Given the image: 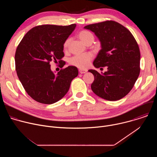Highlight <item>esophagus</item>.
<instances>
[{"instance_id":"obj_1","label":"esophagus","mask_w":157,"mask_h":157,"mask_svg":"<svg viewBox=\"0 0 157 157\" xmlns=\"http://www.w3.org/2000/svg\"><path fill=\"white\" fill-rule=\"evenodd\" d=\"M79 73H81V74H84V73H86V72H87V70H79Z\"/></svg>"}]
</instances>
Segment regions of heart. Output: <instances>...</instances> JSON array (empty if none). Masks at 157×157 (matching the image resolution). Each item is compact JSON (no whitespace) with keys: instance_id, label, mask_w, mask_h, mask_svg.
<instances>
[{"instance_id":"1","label":"heart","mask_w":157,"mask_h":157,"mask_svg":"<svg viewBox=\"0 0 157 157\" xmlns=\"http://www.w3.org/2000/svg\"><path fill=\"white\" fill-rule=\"evenodd\" d=\"M78 36L79 40L86 44L90 42H93L94 40L93 35L87 30L81 31L78 33ZM70 41V38H68L64 41L63 43L64 49L66 50L68 48ZM93 58V56L91 53H86L79 55H75L70 59V63L71 65L75 66L80 69H86L90 64V62L92 60Z\"/></svg>"}]
</instances>
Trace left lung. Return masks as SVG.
I'll list each match as a JSON object with an SVG mask.
<instances>
[{
    "instance_id": "8db88e82",
    "label": "left lung",
    "mask_w": 157,
    "mask_h": 157,
    "mask_svg": "<svg viewBox=\"0 0 157 157\" xmlns=\"http://www.w3.org/2000/svg\"><path fill=\"white\" fill-rule=\"evenodd\" d=\"M99 38L101 50L93 62L97 68L107 67L100 74L94 70L91 89L99 97L110 101L125 97L133 88L140 74V53L131 32L113 20H107L84 27Z\"/></svg>"
}]
</instances>
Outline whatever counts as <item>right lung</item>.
<instances>
[{"label":"right lung","instance_id":"1","mask_svg":"<svg viewBox=\"0 0 157 157\" xmlns=\"http://www.w3.org/2000/svg\"><path fill=\"white\" fill-rule=\"evenodd\" d=\"M76 25H42L30 30L18 45L15 55L17 76L27 94L35 101L52 104L68 93L72 80L78 75V68L69 66L56 75L51 70L50 62L64 61L63 43Z\"/></svg>","mask_w":157,"mask_h":157}]
</instances>
